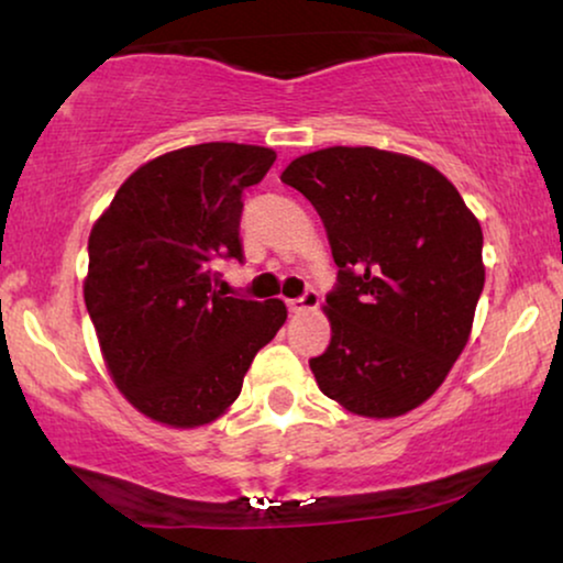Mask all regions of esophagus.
Wrapping results in <instances>:
<instances>
[{
	"label": "esophagus",
	"mask_w": 563,
	"mask_h": 563,
	"mask_svg": "<svg viewBox=\"0 0 563 563\" xmlns=\"http://www.w3.org/2000/svg\"><path fill=\"white\" fill-rule=\"evenodd\" d=\"M318 305H320V297H318V291H314V289H307L305 295H299V297L289 299V302H287L289 312H305V310H314V307H318Z\"/></svg>",
	"instance_id": "obj_1"
}]
</instances>
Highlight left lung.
<instances>
[{
	"mask_svg": "<svg viewBox=\"0 0 563 563\" xmlns=\"http://www.w3.org/2000/svg\"><path fill=\"white\" fill-rule=\"evenodd\" d=\"M282 181L318 210L338 266L325 297L333 338L310 358L320 391L364 418L415 410L472 333L479 220L433 166L368 145L307 153Z\"/></svg>",
	"mask_w": 563,
	"mask_h": 563,
	"instance_id": "obj_1",
	"label": "left lung"
}]
</instances>
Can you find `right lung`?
I'll list each match as a JSON object with an SVG mask.
<instances>
[{"label": "right lung", "instance_id": "right-lung-1", "mask_svg": "<svg viewBox=\"0 0 563 563\" xmlns=\"http://www.w3.org/2000/svg\"><path fill=\"white\" fill-rule=\"evenodd\" d=\"M276 153L199 143L137 168L89 235L84 302L107 368L148 418L205 426L241 395L251 361L287 320L279 299L220 289V261L243 264V191Z\"/></svg>", "mask_w": 563, "mask_h": 563}]
</instances>
